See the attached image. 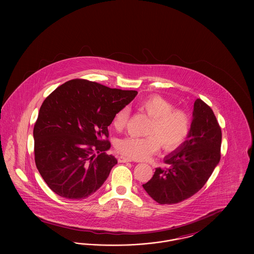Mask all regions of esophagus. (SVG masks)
I'll list each match as a JSON object with an SVG mask.
<instances>
[{
  "instance_id": "esophagus-1",
  "label": "esophagus",
  "mask_w": 254,
  "mask_h": 254,
  "mask_svg": "<svg viewBox=\"0 0 254 254\" xmlns=\"http://www.w3.org/2000/svg\"><path fill=\"white\" fill-rule=\"evenodd\" d=\"M119 162H120V163H127V162H132V160H131L130 158L121 156V157H119Z\"/></svg>"
}]
</instances>
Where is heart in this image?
Returning a JSON list of instances; mask_svg holds the SVG:
<instances>
[{
	"mask_svg": "<svg viewBox=\"0 0 254 254\" xmlns=\"http://www.w3.org/2000/svg\"><path fill=\"white\" fill-rule=\"evenodd\" d=\"M138 107L148 115L145 137L127 136L117 142L116 147L122 154L144 160L155 153L160 145L165 150L175 149L181 145L190 130V117L185 110L174 109V106L163 97L153 95L139 101ZM127 108L120 109L112 119L115 129L121 130L128 119Z\"/></svg>",
	"mask_w": 254,
	"mask_h": 254,
	"instance_id": "heart-1",
	"label": "heart"
}]
</instances>
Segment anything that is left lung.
Returning a JSON list of instances; mask_svg holds the SVG:
<instances>
[{
	"mask_svg": "<svg viewBox=\"0 0 254 254\" xmlns=\"http://www.w3.org/2000/svg\"><path fill=\"white\" fill-rule=\"evenodd\" d=\"M221 142V127L212 109L197 99L187 140L164 158L169 168H157L143 185L146 193L161 205H172L198 192L219 164Z\"/></svg>",
	"mask_w": 254,
	"mask_h": 254,
	"instance_id": "1",
	"label": "left lung"
}]
</instances>
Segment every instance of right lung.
Returning <instances> with one entry per match:
<instances>
[{
  "label": "right lung",
  "mask_w": 254,
  "mask_h": 254,
  "mask_svg": "<svg viewBox=\"0 0 254 254\" xmlns=\"http://www.w3.org/2000/svg\"><path fill=\"white\" fill-rule=\"evenodd\" d=\"M137 93L75 79L44 101L33 129L34 153L37 169L53 192L82 200L103 186L117 164L106 153L108 127Z\"/></svg>",
  "instance_id": "right-lung-1"
}]
</instances>
